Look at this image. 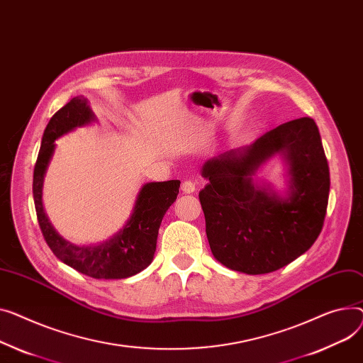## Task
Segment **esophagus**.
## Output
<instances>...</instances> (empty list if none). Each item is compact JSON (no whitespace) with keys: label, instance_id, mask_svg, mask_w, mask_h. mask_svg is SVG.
<instances>
[{"label":"esophagus","instance_id":"1","mask_svg":"<svg viewBox=\"0 0 363 363\" xmlns=\"http://www.w3.org/2000/svg\"><path fill=\"white\" fill-rule=\"evenodd\" d=\"M182 191L185 192V194H192V192L196 191V182H192V181L182 182Z\"/></svg>","mask_w":363,"mask_h":363}]
</instances>
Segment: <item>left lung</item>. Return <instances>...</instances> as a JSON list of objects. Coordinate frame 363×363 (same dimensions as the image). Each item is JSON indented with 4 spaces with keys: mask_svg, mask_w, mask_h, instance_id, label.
Masks as SVG:
<instances>
[{
    "mask_svg": "<svg viewBox=\"0 0 363 363\" xmlns=\"http://www.w3.org/2000/svg\"><path fill=\"white\" fill-rule=\"evenodd\" d=\"M289 169L286 199L252 178L272 155ZM200 191L210 250L228 269L265 274L306 252L321 233L330 192V171L318 127L312 118L289 121L250 146L207 160Z\"/></svg>",
    "mask_w": 363,
    "mask_h": 363,
    "instance_id": "obj_1",
    "label": "left lung"
}]
</instances>
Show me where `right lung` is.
<instances>
[{"label": "right lung", "instance_id": "1", "mask_svg": "<svg viewBox=\"0 0 363 363\" xmlns=\"http://www.w3.org/2000/svg\"><path fill=\"white\" fill-rule=\"evenodd\" d=\"M91 121H94V115L87 101L77 96L55 112L48 123L33 171V200L38 222L48 247L69 267L93 279H127L146 269L153 261L162 219L177 200L181 181L143 185L125 226L105 242L89 247L68 242L55 232L43 211V177L55 150V140L76 127L90 124Z\"/></svg>", "mask_w": 363, "mask_h": 363}]
</instances>
